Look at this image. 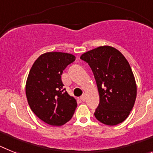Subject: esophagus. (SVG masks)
<instances>
[{"instance_id":"1","label":"esophagus","mask_w":153,"mask_h":153,"mask_svg":"<svg viewBox=\"0 0 153 153\" xmlns=\"http://www.w3.org/2000/svg\"><path fill=\"white\" fill-rule=\"evenodd\" d=\"M85 99H86V95H85V94H84V95L81 96V100H82V101L85 102Z\"/></svg>"}]
</instances>
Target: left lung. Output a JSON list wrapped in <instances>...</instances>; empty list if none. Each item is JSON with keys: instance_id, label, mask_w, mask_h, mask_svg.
<instances>
[{"instance_id": "left-lung-1", "label": "left lung", "mask_w": 153, "mask_h": 153, "mask_svg": "<svg viewBox=\"0 0 153 153\" xmlns=\"http://www.w3.org/2000/svg\"><path fill=\"white\" fill-rule=\"evenodd\" d=\"M89 65L99 94L95 116L99 122L115 126L127 119L135 104L137 87L128 61L119 50L105 45L80 57Z\"/></svg>"}]
</instances>
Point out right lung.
Masks as SVG:
<instances>
[{"label":"right lung","mask_w":153,"mask_h":153,"mask_svg":"<svg viewBox=\"0 0 153 153\" xmlns=\"http://www.w3.org/2000/svg\"><path fill=\"white\" fill-rule=\"evenodd\" d=\"M75 60L69 53L47 52L34 62L26 82V96L30 109L41 120L61 126L71 119L77 101L64 88L63 71Z\"/></svg>","instance_id":"right-lung-1"}]
</instances>
